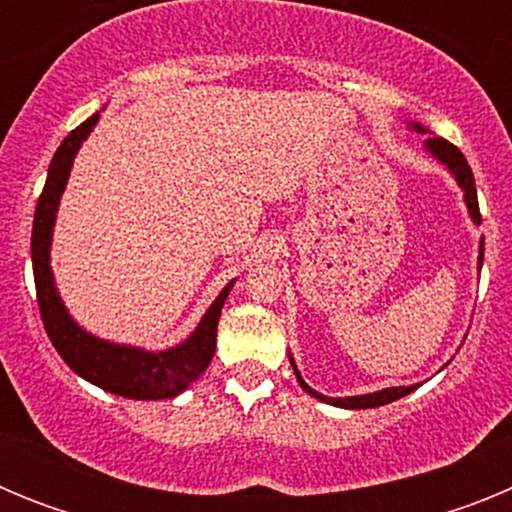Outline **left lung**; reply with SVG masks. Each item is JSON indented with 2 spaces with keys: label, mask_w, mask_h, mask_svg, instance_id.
<instances>
[{
  "label": "left lung",
  "mask_w": 512,
  "mask_h": 512,
  "mask_svg": "<svg viewBox=\"0 0 512 512\" xmlns=\"http://www.w3.org/2000/svg\"><path fill=\"white\" fill-rule=\"evenodd\" d=\"M413 128L418 130V133H423V130H425V128H420L418 122H413ZM425 148H428V151H431L433 156H436L438 161H441V164L451 171V174H454V179L459 182V187L464 189V202H467V207H469V215H472V220L477 225L482 223V215H479V202H477V187H474V174H472V169H469L464 153H461L459 148L454 146V143L438 138V135H431V138L425 140ZM482 259H485V238H482V243H479V266H482ZM289 361H292V359H289ZM292 369H295L297 382H300L302 390L310 392V395L318 397V400L336 405V408H348V410L379 408V405H387V402L400 400V397L410 395V392L415 390V387H390V390H379V392H372V395L325 397V395H320V392L312 390V387H307L305 379H302L300 372H297L295 361H292Z\"/></svg>",
  "instance_id": "left-lung-1"
}]
</instances>
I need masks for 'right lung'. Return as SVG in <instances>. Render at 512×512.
Masks as SVG:
<instances>
[{
  "instance_id": "obj_1",
  "label": "right lung",
  "mask_w": 512,
  "mask_h": 512,
  "mask_svg": "<svg viewBox=\"0 0 512 512\" xmlns=\"http://www.w3.org/2000/svg\"><path fill=\"white\" fill-rule=\"evenodd\" d=\"M97 120L99 115H92L63 138L51 161V169H48V179H45V187L38 197V207H35L30 253H33L40 318H43L45 333L61 354V359L79 377L112 392V395L130 397V400H166V397H176L179 392L187 390L189 384L210 366L217 341V320H220V310H223L233 282L217 295V300L212 302L205 318L200 320V325L194 328L187 341L179 343L176 348H169V351H158V354L102 341L71 320L61 297H58L51 274V238L58 202H61V194L69 182L74 156L81 143L87 140V135L92 133Z\"/></svg>"
}]
</instances>
